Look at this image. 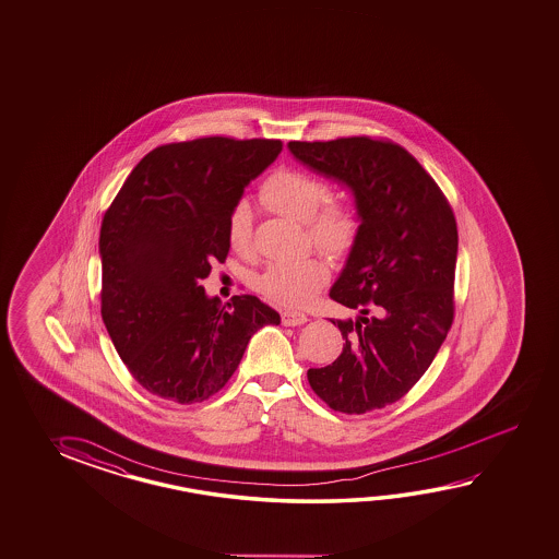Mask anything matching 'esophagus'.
Listing matches in <instances>:
<instances>
[{
	"mask_svg": "<svg viewBox=\"0 0 559 559\" xmlns=\"http://www.w3.org/2000/svg\"><path fill=\"white\" fill-rule=\"evenodd\" d=\"M282 323L285 328H297V325H304L307 323L306 313H299V311H284L282 313Z\"/></svg>",
	"mask_w": 559,
	"mask_h": 559,
	"instance_id": "34e87169",
	"label": "esophagus"
}]
</instances>
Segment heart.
Wrapping results in <instances>:
<instances>
[{
    "mask_svg": "<svg viewBox=\"0 0 559 559\" xmlns=\"http://www.w3.org/2000/svg\"><path fill=\"white\" fill-rule=\"evenodd\" d=\"M329 190L318 176L299 168H280L267 176L260 197L267 206L289 218L306 222L309 240L331 255H343L355 243L359 218L345 202H329ZM252 209L238 202L228 218V241L231 250H252ZM329 270L316 258L301 262L272 263L260 277V292L280 306H306L311 297L328 284Z\"/></svg>",
    "mask_w": 559,
    "mask_h": 559,
    "instance_id": "b5f03b06",
    "label": "heart"
}]
</instances>
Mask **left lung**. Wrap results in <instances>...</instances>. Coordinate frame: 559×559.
Masks as SVG:
<instances>
[{
  "mask_svg": "<svg viewBox=\"0 0 559 559\" xmlns=\"http://www.w3.org/2000/svg\"><path fill=\"white\" fill-rule=\"evenodd\" d=\"M309 170L343 185L359 231L331 299L355 319L335 361L307 379L333 411L362 415L396 403L425 374L454 318L456 219L427 170L403 146L369 136L287 144Z\"/></svg>",
  "mask_w": 559,
  "mask_h": 559,
  "instance_id": "left-lung-1",
  "label": "left lung"
}]
</instances>
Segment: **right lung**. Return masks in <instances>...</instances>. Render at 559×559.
<instances>
[{"mask_svg": "<svg viewBox=\"0 0 559 559\" xmlns=\"http://www.w3.org/2000/svg\"><path fill=\"white\" fill-rule=\"evenodd\" d=\"M282 141L209 136L165 144L132 168L100 226V316L132 377L180 405L218 393L253 333L280 325L255 296L219 307L202 280L224 262L228 218Z\"/></svg>", "mask_w": 559, "mask_h": 559, "instance_id": "add662e5", "label": "right lung"}]
</instances>
